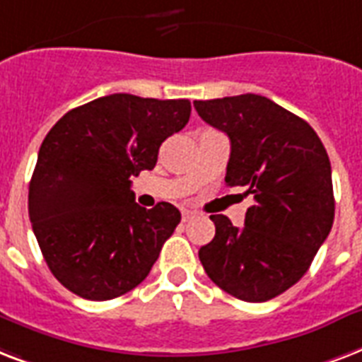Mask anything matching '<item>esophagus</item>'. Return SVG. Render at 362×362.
Here are the masks:
<instances>
[{
	"instance_id": "34e87169",
	"label": "esophagus",
	"mask_w": 362,
	"mask_h": 362,
	"mask_svg": "<svg viewBox=\"0 0 362 362\" xmlns=\"http://www.w3.org/2000/svg\"><path fill=\"white\" fill-rule=\"evenodd\" d=\"M181 217H183V221L192 219V217H194V211H190V209H183V211H181Z\"/></svg>"
}]
</instances>
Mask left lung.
Masks as SVG:
<instances>
[{"mask_svg":"<svg viewBox=\"0 0 362 362\" xmlns=\"http://www.w3.org/2000/svg\"><path fill=\"white\" fill-rule=\"evenodd\" d=\"M194 107L230 139L226 185L255 198L243 226L211 215L215 236L198 251L202 266L240 300L276 298L306 274L332 228L329 155L306 120L259 94L198 100Z\"/></svg>","mask_w":362,"mask_h":362,"instance_id":"obj_1","label":"left lung"}]
</instances>
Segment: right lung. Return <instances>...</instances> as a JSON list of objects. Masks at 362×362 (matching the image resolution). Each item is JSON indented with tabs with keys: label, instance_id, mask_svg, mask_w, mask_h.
Masks as SVG:
<instances>
[{
	"label": "right lung",
	"instance_id": "1",
	"mask_svg": "<svg viewBox=\"0 0 362 362\" xmlns=\"http://www.w3.org/2000/svg\"><path fill=\"white\" fill-rule=\"evenodd\" d=\"M189 100L132 94L67 111L41 143L28 211L52 276L86 300H111L149 276L181 221L175 206H137L132 177L189 122Z\"/></svg>",
	"mask_w": 362,
	"mask_h": 362
}]
</instances>
